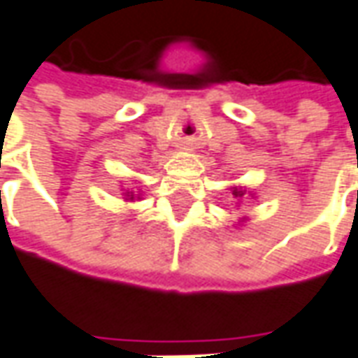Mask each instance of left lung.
Masks as SVG:
<instances>
[{"instance_id":"8db88e82","label":"left lung","mask_w":358,"mask_h":358,"mask_svg":"<svg viewBox=\"0 0 358 358\" xmlns=\"http://www.w3.org/2000/svg\"><path fill=\"white\" fill-rule=\"evenodd\" d=\"M233 196H235V198H243V196H245V189H243V188H233Z\"/></svg>"}]
</instances>
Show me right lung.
Instances as JSON below:
<instances>
[{"label": "right lung", "instance_id": "obj_1", "mask_svg": "<svg viewBox=\"0 0 358 358\" xmlns=\"http://www.w3.org/2000/svg\"><path fill=\"white\" fill-rule=\"evenodd\" d=\"M127 196H129V192H127ZM131 199H133V196H131Z\"/></svg>", "mask_w": 358, "mask_h": 358}]
</instances>
